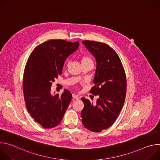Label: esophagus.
I'll return each instance as SVG.
<instances>
[{
    "label": "esophagus",
    "mask_w": 160,
    "mask_h": 160,
    "mask_svg": "<svg viewBox=\"0 0 160 160\" xmlns=\"http://www.w3.org/2000/svg\"><path fill=\"white\" fill-rule=\"evenodd\" d=\"M72 97H73V98H74L75 99H78V96L77 95V94H72Z\"/></svg>",
    "instance_id": "esophagus-1"
}]
</instances>
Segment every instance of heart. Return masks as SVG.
<instances>
[{
	"label": "heart",
	"mask_w": 160,
	"mask_h": 160,
	"mask_svg": "<svg viewBox=\"0 0 160 160\" xmlns=\"http://www.w3.org/2000/svg\"><path fill=\"white\" fill-rule=\"evenodd\" d=\"M81 63L82 64H87V63H92L93 64V62L91 59V58L87 56V55H83L81 57Z\"/></svg>",
	"instance_id": "b5f03b06"
}]
</instances>
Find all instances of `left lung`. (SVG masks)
<instances>
[{"mask_svg": "<svg viewBox=\"0 0 160 160\" xmlns=\"http://www.w3.org/2000/svg\"><path fill=\"white\" fill-rule=\"evenodd\" d=\"M82 43L96 61L95 85L90 92L98 96V99L93 104L82 98L84 103L82 122L88 130L99 132L113 124L123 106L127 92L126 75L118 55L108 45L90 40H84Z\"/></svg>", "mask_w": 160, "mask_h": 160, "instance_id": "left-lung-1", "label": "left lung"}]
</instances>
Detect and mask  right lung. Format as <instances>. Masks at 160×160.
Returning <instances> with one entry per match:
<instances>
[{
  "label": "right lung",
  "mask_w": 160,
  "mask_h": 160,
  "mask_svg": "<svg viewBox=\"0 0 160 160\" xmlns=\"http://www.w3.org/2000/svg\"><path fill=\"white\" fill-rule=\"evenodd\" d=\"M79 42L50 40L35 48L27 62L22 88L27 110L43 128L56 127L62 120L72 95L64 89L61 96L52 95L51 86L62 73L65 60L75 52Z\"/></svg>",
  "instance_id": "obj_1"
}]
</instances>
